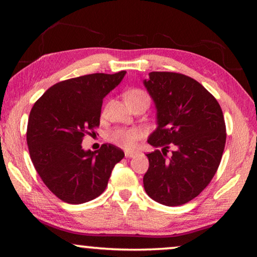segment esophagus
Returning <instances> with one entry per match:
<instances>
[{"instance_id":"esophagus-1","label":"esophagus","mask_w":257,"mask_h":257,"mask_svg":"<svg viewBox=\"0 0 257 257\" xmlns=\"http://www.w3.org/2000/svg\"><path fill=\"white\" fill-rule=\"evenodd\" d=\"M124 155H125V158H128V159H133V158H135V156H137V152L125 151V152H124Z\"/></svg>"}]
</instances>
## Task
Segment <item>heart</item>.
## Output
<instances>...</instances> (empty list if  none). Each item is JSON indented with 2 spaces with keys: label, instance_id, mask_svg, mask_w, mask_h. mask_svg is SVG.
<instances>
[{
  "label": "heart",
  "instance_id": "1",
  "mask_svg": "<svg viewBox=\"0 0 257 257\" xmlns=\"http://www.w3.org/2000/svg\"><path fill=\"white\" fill-rule=\"evenodd\" d=\"M124 97L127 102H132L139 98H149L147 94L143 92L142 89H130L125 93ZM139 137H141V132L136 128L115 129L110 135V139L112 142H114L119 145H122L123 147H127V149H133L136 145Z\"/></svg>",
  "mask_w": 257,
  "mask_h": 257
}]
</instances>
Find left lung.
<instances>
[{"instance_id":"8db88e82","label":"left lung","mask_w":257,"mask_h":257,"mask_svg":"<svg viewBox=\"0 0 257 257\" xmlns=\"http://www.w3.org/2000/svg\"><path fill=\"white\" fill-rule=\"evenodd\" d=\"M144 85L158 119L147 142L163 147L147 154L144 188L155 202L179 206L198 196L219 168L227 138L223 113L205 87L182 73L150 72ZM171 144L177 150L167 158Z\"/></svg>"}]
</instances>
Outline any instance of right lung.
Instances as JSON below:
<instances>
[{
	"label": "right lung",
	"instance_id": "add662e5",
	"mask_svg": "<svg viewBox=\"0 0 257 257\" xmlns=\"http://www.w3.org/2000/svg\"><path fill=\"white\" fill-rule=\"evenodd\" d=\"M124 75L92 73L60 81L34 104L27 125L30 159L61 201L82 204L98 197L114 165L123 159V151L112 144L92 152L84 151L81 143L99 125L103 98Z\"/></svg>",
	"mask_w": 257,
	"mask_h": 257
}]
</instances>
